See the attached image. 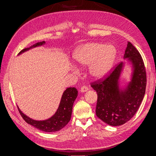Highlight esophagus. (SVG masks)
Segmentation results:
<instances>
[{"label":"esophagus","instance_id":"34e87169","mask_svg":"<svg viewBox=\"0 0 156 156\" xmlns=\"http://www.w3.org/2000/svg\"><path fill=\"white\" fill-rule=\"evenodd\" d=\"M88 90V88L87 87L83 86L81 88V89H80V91H81V92H87Z\"/></svg>","mask_w":156,"mask_h":156}]
</instances>
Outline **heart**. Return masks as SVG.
Returning <instances> with one entry per match:
<instances>
[{"label":"heart","instance_id":"obj_1","mask_svg":"<svg viewBox=\"0 0 156 156\" xmlns=\"http://www.w3.org/2000/svg\"><path fill=\"white\" fill-rule=\"evenodd\" d=\"M116 49L111 45L98 43L87 44L79 48L73 58L79 65L88 66L89 72L98 79L106 77L111 70L116 57Z\"/></svg>","mask_w":156,"mask_h":156}]
</instances>
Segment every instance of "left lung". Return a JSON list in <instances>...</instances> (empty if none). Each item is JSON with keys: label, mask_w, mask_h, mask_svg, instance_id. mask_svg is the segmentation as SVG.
Segmentation results:
<instances>
[{"label": "left lung", "mask_w": 156, "mask_h": 156, "mask_svg": "<svg viewBox=\"0 0 156 156\" xmlns=\"http://www.w3.org/2000/svg\"><path fill=\"white\" fill-rule=\"evenodd\" d=\"M133 67L131 81L124 90H120L118 80L123 62L112 68V71L103 79L92 82L90 86L98 94L96 116L106 124L120 126L132 119L142 102L146 87L144 64L138 50L131 42H127L124 55Z\"/></svg>", "instance_id": "1"}]
</instances>
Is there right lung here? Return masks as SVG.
<instances>
[{
  "label": "right lung",
  "instance_id": "1",
  "mask_svg": "<svg viewBox=\"0 0 156 156\" xmlns=\"http://www.w3.org/2000/svg\"><path fill=\"white\" fill-rule=\"evenodd\" d=\"M44 43L45 41L38 42L33 45L30 48L23 49L21 51L20 54L32 48L41 45ZM77 92L78 91L75 87H69L66 90L61 98L58 110L53 116L46 120L36 121L32 120L23 114L20 108H18L19 112L27 123L34 126L36 128L45 132L57 131L63 128L69 122L72 116L73 105L77 96Z\"/></svg>",
  "mask_w": 156,
  "mask_h": 156
}]
</instances>
